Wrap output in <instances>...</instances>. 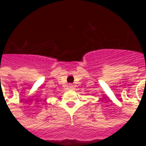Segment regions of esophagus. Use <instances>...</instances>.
Listing matches in <instances>:
<instances>
[{
    "label": "esophagus",
    "instance_id": "esophagus-1",
    "mask_svg": "<svg viewBox=\"0 0 146 146\" xmlns=\"http://www.w3.org/2000/svg\"><path fill=\"white\" fill-rule=\"evenodd\" d=\"M68 88L70 89H73V86L72 84H69L68 85Z\"/></svg>",
    "mask_w": 146,
    "mask_h": 146
}]
</instances>
